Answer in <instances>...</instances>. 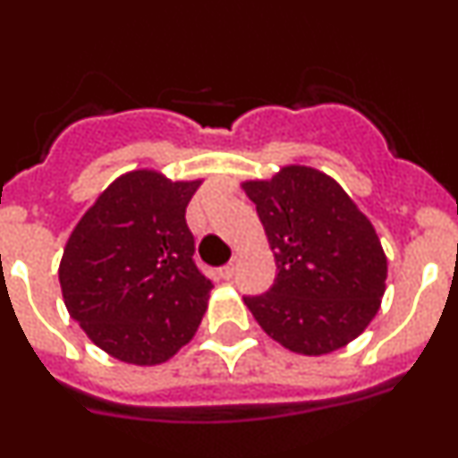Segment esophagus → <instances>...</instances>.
Returning <instances> with one entry per match:
<instances>
[{
    "label": "esophagus",
    "mask_w": 458,
    "mask_h": 458,
    "mask_svg": "<svg viewBox=\"0 0 458 458\" xmlns=\"http://www.w3.org/2000/svg\"><path fill=\"white\" fill-rule=\"evenodd\" d=\"M219 275H221V279H233V275H234V263L230 261V263H225V266H221L219 267Z\"/></svg>",
    "instance_id": "34e87169"
}]
</instances>
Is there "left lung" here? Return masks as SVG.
Segmentation results:
<instances>
[{
    "mask_svg": "<svg viewBox=\"0 0 458 458\" xmlns=\"http://www.w3.org/2000/svg\"><path fill=\"white\" fill-rule=\"evenodd\" d=\"M276 263L275 284L246 294L259 326L297 354H327L357 339L386 293L387 261L368 216L344 188L306 165L246 182Z\"/></svg>",
    "mask_w": 458,
    "mask_h": 458,
    "instance_id": "left-lung-1",
    "label": "left lung"
}]
</instances>
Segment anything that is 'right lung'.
Returning <instances> with one entry per match:
<instances>
[{
  "label": "right lung",
  "instance_id": "1",
  "mask_svg": "<svg viewBox=\"0 0 458 458\" xmlns=\"http://www.w3.org/2000/svg\"><path fill=\"white\" fill-rule=\"evenodd\" d=\"M201 182L135 170L81 216L59 266L68 312L92 344L135 366L164 363L197 332L212 281L197 267L186 206Z\"/></svg>",
  "mask_w": 458,
  "mask_h": 458
}]
</instances>
